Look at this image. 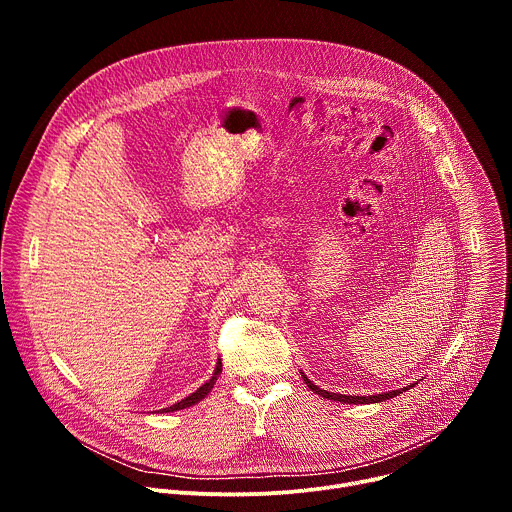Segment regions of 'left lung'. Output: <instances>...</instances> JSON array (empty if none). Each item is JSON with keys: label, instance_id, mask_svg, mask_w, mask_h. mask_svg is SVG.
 I'll return each instance as SVG.
<instances>
[{"label": "left lung", "instance_id": "left-lung-1", "mask_svg": "<svg viewBox=\"0 0 512 512\" xmlns=\"http://www.w3.org/2000/svg\"><path fill=\"white\" fill-rule=\"evenodd\" d=\"M302 379L306 381V385L316 393V395H320V397H324V399H330V401H340V403H352V405H367V403H381V401H387V399H393V397H397L399 393H403V391H407V389H411V387H415V383L413 385H407V387H403V389H397V391H389V393H381V395H369V397H356V395H340V393H330V391H324V389H320L318 385H314L304 373H302Z\"/></svg>", "mask_w": 512, "mask_h": 512}]
</instances>
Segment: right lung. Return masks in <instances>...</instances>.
<instances>
[{"label": "right lung", "instance_id": "obj_1", "mask_svg": "<svg viewBox=\"0 0 512 512\" xmlns=\"http://www.w3.org/2000/svg\"><path fill=\"white\" fill-rule=\"evenodd\" d=\"M223 373V362H221V358H218V362H216V369H214V373H212V377L200 387V389H196L194 393H190L188 397H184L182 401H178V403H174V405H170V407H166V409H162L164 413H170V411H180V409H186V407H192V405H196L198 401H202L208 393H210V389L214 387V383H216V379H218V375Z\"/></svg>", "mask_w": 512, "mask_h": 512}]
</instances>
